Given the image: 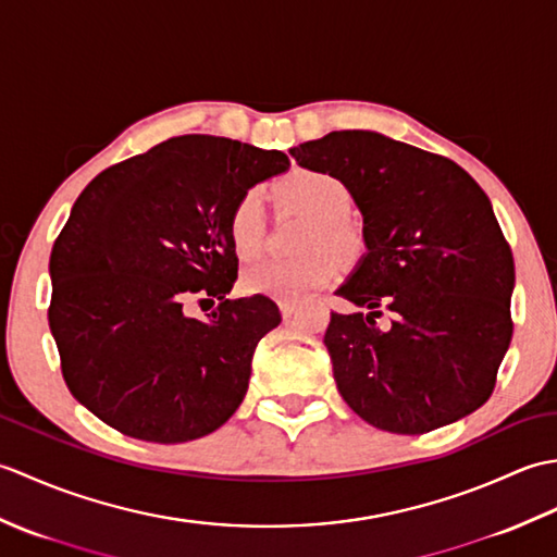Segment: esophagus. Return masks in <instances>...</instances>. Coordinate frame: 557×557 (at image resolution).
I'll use <instances>...</instances> for the list:
<instances>
[{
	"instance_id": "esophagus-1",
	"label": "esophagus",
	"mask_w": 557,
	"mask_h": 557,
	"mask_svg": "<svg viewBox=\"0 0 557 557\" xmlns=\"http://www.w3.org/2000/svg\"><path fill=\"white\" fill-rule=\"evenodd\" d=\"M294 311H297V304H294V301H280L282 318H292Z\"/></svg>"
}]
</instances>
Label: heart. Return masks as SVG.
I'll list each match as a JSON object with an SVG mask.
<instances>
[{"mask_svg":"<svg viewBox=\"0 0 557 557\" xmlns=\"http://www.w3.org/2000/svg\"><path fill=\"white\" fill-rule=\"evenodd\" d=\"M277 194L287 206L299 208L315 218L306 246L313 248L301 258H260L242 272V287L253 297L280 301H299L306 294L325 287L337 275V256L330 249H315L327 243L337 253L349 256L357 246V230L349 222L351 194L347 184L323 170H297L280 180ZM227 236L232 251L251 258L265 239L263 200L256 188H248L232 206L227 218Z\"/></svg>","mask_w":557,"mask_h":557,"instance_id":"1","label":"heart"}]
</instances>
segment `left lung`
<instances>
[{"label":"left lung","mask_w":557,"mask_h":557,"mask_svg":"<svg viewBox=\"0 0 557 557\" xmlns=\"http://www.w3.org/2000/svg\"><path fill=\"white\" fill-rule=\"evenodd\" d=\"M299 168L347 184L366 253L335 292L325 347L339 395L381 431L421 435L486 401L512 339L515 260L488 196L443 156L377 132L292 148ZM394 315L383 331L374 318Z\"/></svg>","instance_id":"1"}]
</instances>
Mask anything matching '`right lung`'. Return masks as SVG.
<instances>
[{"instance_id": "right-lung-1", "label": "right lung", "mask_w": 557, "mask_h": 557, "mask_svg": "<svg viewBox=\"0 0 557 557\" xmlns=\"http://www.w3.org/2000/svg\"><path fill=\"white\" fill-rule=\"evenodd\" d=\"M289 158L220 136H176L100 172L50 256V330L64 381L112 429L148 443L203 437L239 409L258 342L282 315L227 299L239 258L227 218ZM218 298L208 322L183 313Z\"/></svg>"}]
</instances>
